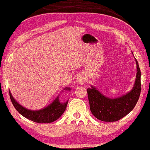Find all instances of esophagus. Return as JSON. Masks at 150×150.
I'll use <instances>...</instances> for the list:
<instances>
[{
  "label": "esophagus",
  "instance_id": "obj_1",
  "mask_svg": "<svg viewBox=\"0 0 150 150\" xmlns=\"http://www.w3.org/2000/svg\"><path fill=\"white\" fill-rule=\"evenodd\" d=\"M76 82L78 84H83V83L86 82V77L83 74H79L76 79Z\"/></svg>",
  "mask_w": 150,
  "mask_h": 150
}]
</instances>
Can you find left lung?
I'll list each match as a JSON object with an SVG mask.
<instances>
[{"mask_svg":"<svg viewBox=\"0 0 150 150\" xmlns=\"http://www.w3.org/2000/svg\"><path fill=\"white\" fill-rule=\"evenodd\" d=\"M135 62L136 79L132 88L127 94L117 98H109L92 85L87 88L90 110L96 119L103 122H116L127 115L135 107L141 92V72L136 59Z\"/></svg>","mask_w":150,"mask_h":150,"instance_id":"1","label":"left lung"}]
</instances>
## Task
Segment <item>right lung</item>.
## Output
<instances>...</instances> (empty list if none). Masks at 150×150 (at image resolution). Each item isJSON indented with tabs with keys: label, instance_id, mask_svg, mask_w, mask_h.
<instances>
[{
	"label": "right lung",
	"instance_id": "right-lung-1",
	"mask_svg": "<svg viewBox=\"0 0 150 150\" xmlns=\"http://www.w3.org/2000/svg\"><path fill=\"white\" fill-rule=\"evenodd\" d=\"M63 90H67L69 91L71 90L70 87H66ZM11 100L12 101L13 105L16 109L22 116L30 121H33L37 123H51L57 120L65 111L67 108L68 100L65 102H62L59 100V95L53 101L52 103L47 107L38 110H31L23 107L21 104H19L13 98L9 90Z\"/></svg>",
	"mask_w": 150,
	"mask_h": 150
}]
</instances>
